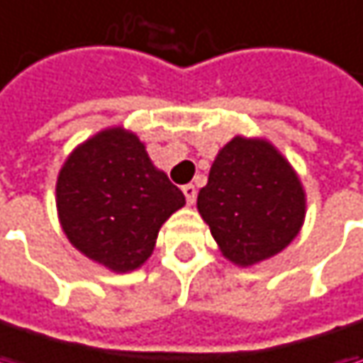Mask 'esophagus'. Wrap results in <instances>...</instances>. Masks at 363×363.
Returning <instances> with one entry per match:
<instances>
[{
  "label": "esophagus",
  "mask_w": 363,
  "mask_h": 363,
  "mask_svg": "<svg viewBox=\"0 0 363 363\" xmlns=\"http://www.w3.org/2000/svg\"><path fill=\"white\" fill-rule=\"evenodd\" d=\"M182 191H184V196H186L188 204H194V202H196V188H194L191 184L184 186V188H182Z\"/></svg>",
  "instance_id": "34e87169"
}]
</instances>
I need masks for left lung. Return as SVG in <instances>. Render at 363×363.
<instances>
[{"instance_id":"1","label":"left lung","mask_w":363,"mask_h":363,"mask_svg":"<svg viewBox=\"0 0 363 363\" xmlns=\"http://www.w3.org/2000/svg\"><path fill=\"white\" fill-rule=\"evenodd\" d=\"M198 212L228 262L249 267L294 241L306 196L296 172L269 140L235 136L210 167Z\"/></svg>"}]
</instances>
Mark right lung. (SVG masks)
I'll list each match as a JSON object with an SVG mask.
<instances>
[{
  "mask_svg": "<svg viewBox=\"0 0 363 363\" xmlns=\"http://www.w3.org/2000/svg\"><path fill=\"white\" fill-rule=\"evenodd\" d=\"M184 204L182 190L155 167L145 143L122 126L82 143L57 177V212L67 239L118 274L151 257L161 225Z\"/></svg>",
  "mask_w": 363,
  "mask_h": 363,
  "instance_id": "add662e5",
  "label": "right lung"
}]
</instances>
